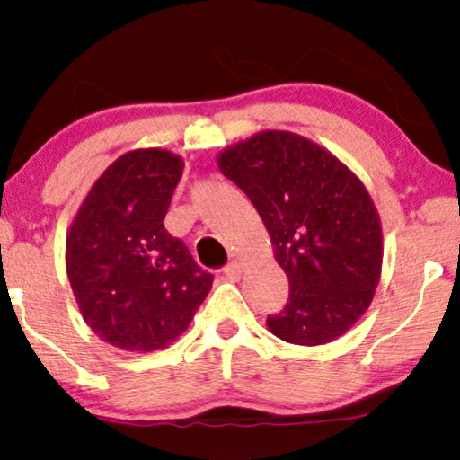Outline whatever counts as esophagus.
Here are the masks:
<instances>
[{
	"mask_svg": "<svg viewBox=\"0 0 460 460\" xmlns=\"http://www.w3.org/2000/svg\"><path fill=\"white\" fill-rule=\"evenodd\" d=\"M223 273H225L226 279L237 281L242 278V265H240V262H229V265L223 269Z\"/></svg>",
	"mask_w": 460,
	"mask_h": 460,
	"instance_id": "esophagus-1",
	"label": "esophagus"
}]
</instances>
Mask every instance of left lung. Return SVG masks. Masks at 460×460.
Masks as SVG:
<instances>
[{
	"instance_id": "8db88e82",
	"label": "left lung",
	"mask_w": 460,
	"mask_h": 460,
	"mask_svg": "<svg viewBox=\"0 0 460 460\" xmlns=\"http://www.w3.org/2000/svg\"><path fill=\"white\" fill-rule=\"evenodd\" d=\"M218 166L265 223L290 296L267 317L278 339L323 345L370 307L383 234L362 181L332 153L292 132L267 130L218 155Z\"/></svg>"
}]
</instances>
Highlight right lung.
<instances>
[{
	"mask_svg": "<svg viewBox=\"0 0 460 460\" xmlns=\"http://www.w3.org/2000/svg\"><path fill=\"white\" fill-rule=\"evenodd\" d=\"M182 166L166 149L115 159L66 237V275L85 323L126 351L168 347L212 288V273L164 226Z\"/></svg>",
	"mask_w": 460,
	"mask_h": 460,
	"instance_id": "add662e5",
	"label": "right lung"
}]
</instances>
